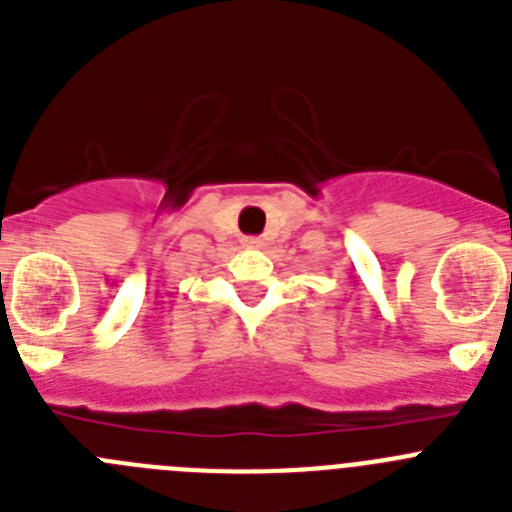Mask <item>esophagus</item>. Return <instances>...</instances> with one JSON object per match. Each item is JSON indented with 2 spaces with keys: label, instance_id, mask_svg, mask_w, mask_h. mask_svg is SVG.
Here are the masks:
<instances>
[{
  "label": "esophagus",
  "instance_id": "esophagus-1",
  "mask_svg": "<svg viewBox=\"0 0 512 512\" xmlns=\"http://www.w3.org/2000/svg\"><path fill=\"white\" fill-rule=\"evenodd\" d=\"M246 246L248 248H259L261 241H259V238H246Z\"/></svg>",
  "mask_w": 512,
  "mask_h": 512
}]
</instances>
